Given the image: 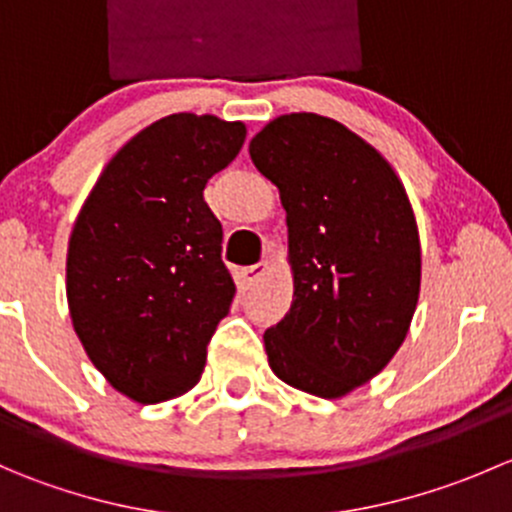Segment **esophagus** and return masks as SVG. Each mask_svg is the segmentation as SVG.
<instances>
[{"mask_svg": "<svg viewBox=\"0 0 512 512\" xmlns=\"http://www.w3.org/2000/svg\"><path fill=\"white\" fill-rule=\"evenodd\" d=\"M267 270H270V262L262 260V262H257V265L245 267V270H242V277H245L247 285H257V282H260L262 277H265Z\"/></svg>", "mask_w": 512, "mask_h": 512, "instance_id": "34e87169", "label": "esophagus"}]
</instances>
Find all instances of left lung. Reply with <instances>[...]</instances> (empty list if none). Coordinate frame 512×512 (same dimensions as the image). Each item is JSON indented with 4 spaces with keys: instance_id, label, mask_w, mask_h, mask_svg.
<instances>
[{
    "instance_id": "left-lung-1",
    "label": "left lung",
    "mask_w": 512,
    "mask_h": 512,
    "mask_svg": "<svg viewBox=\"0 0 512 512\" xmlns=\"http://www.w3.org/2000/svg\"><path fill=\"white\" fill-rule=\"evenodd\" d=\"M255 168L287 210L292 307L265 332L282 381L339 399L404 344L421 289V245L399 175L356 133L287 113L250 141Z\"/></svg>"
}]
</instances>
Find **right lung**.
Segmentation results:
<instances>
[{
  "mask_svg": "<svg viewBox=\"0 0 512 512\" xmlns=\"http://www.w3.org/2000/svg\"><path fill=\"white\" fill-rule=\"evenodd\" d=\"M245 133L195 113L151 123L108 160L71 230V322L108 384L138 404L193 389L230 312L223 225L203 190Z\"/></svg>",
  "mask_w": 512,
  "mask_h": 512,
  "instance_id": "obj_1",
  "label": "right lung"
}]
</instances>
